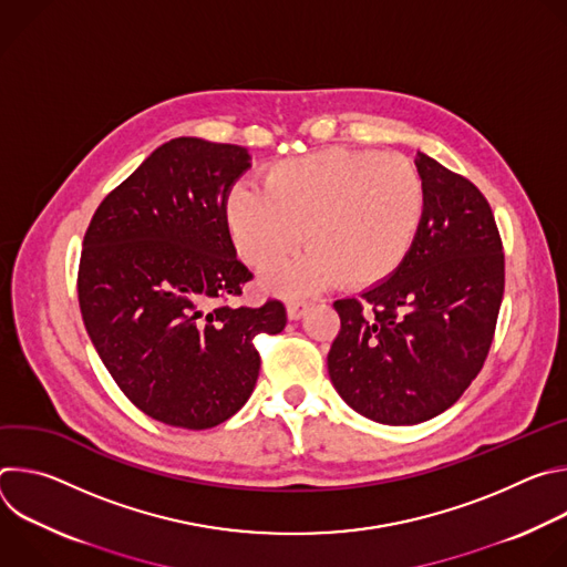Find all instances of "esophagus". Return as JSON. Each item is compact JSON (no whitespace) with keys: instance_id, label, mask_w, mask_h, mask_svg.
<instances>
[{"instance_id":"1","label":"esophagus","mask_w":567,"mask_h":567,"mask_svg":"<svg viewBox=\"0 0 567 567\" xmlns=\"http://www.w3.org/2000/svg\"><path fill=\"white\" fill-rule=\"evenodd\" d=\"M307 302H302V300H289L287 302V316H289V320H298L300 316H305V311H307Z\"/></svg>"}]
</instances>
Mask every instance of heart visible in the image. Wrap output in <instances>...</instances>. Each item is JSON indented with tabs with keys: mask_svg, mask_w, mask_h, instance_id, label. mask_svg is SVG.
<instances>
[{
	"mask_svg": "<svg viewBox=\"0 0 567 567\" xmlns=\"http://www.w3.org/2000/svg\"><path fill=\"white\" fill-rule=\"evenodd\" d=\"M424 215L426 184L409 156L350 147L278 161L265 193L233 186L224 202L233 247L256 271L278 267L305 237V258L265 276L282 291L390 278L415 247Z\"/></svg>",
	"mask_w": 567,
	"mask_h": 567,
	"instance_id": "heart-1",
	"label": "heart"
}]
</instances>
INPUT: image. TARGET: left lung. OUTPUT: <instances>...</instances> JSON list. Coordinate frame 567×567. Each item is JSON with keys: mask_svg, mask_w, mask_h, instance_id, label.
<instances>
[{"mask_svg": "<svg viewBox=\"0 0 567 567\" xmlns=\"http://www.w3.org/2000/svg\"><path fill=\"white\" fill-rule=\"evenodd\" d=\"M426 215L409 258L361 298L334 302V388L359 415L426 422L462 396L487 361L505 291L503 239L489 202L420 152Z\"/></svg>", "mask_w": 567, "mask_h": 567, "instance_id": "left-lung-1", "label": "left lung"}]
</instances>
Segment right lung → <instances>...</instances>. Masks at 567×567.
<instances>
[{"instance_id": "add662e5", "label": "right lung", "mask_w": 567, "mask_h": 567, "mask_svg": "<svg viewBox=\"0 0 567 567\" xmlns=\"http://www.w3.org/2000/svg\"><path fill=\"white\" fill-rule=\"evenodd\" d=\"M245 147L182 136L156 147L96 208L78 267L87 334L147 417L204 431L251 396L258 334L287 326L280 300L233 307L254 274L235 258L224 202Z\"/></svg>"}]
</instances>
